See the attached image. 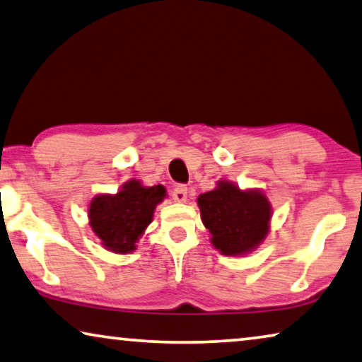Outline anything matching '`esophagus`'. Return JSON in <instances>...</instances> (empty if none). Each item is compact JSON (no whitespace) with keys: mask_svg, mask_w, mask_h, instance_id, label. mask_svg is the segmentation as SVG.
I'll return each instance as SVG.
<instances>
[{"mask_svg":"<svg viewBox=\"0 0 362 362\" xmlns=\"http://www.w3.org/2000/svg\"><path fill=\"white\" fill-rule=\"evenodd\" d=\"M172 198L179 203H185L188 198V190L185 185H177L174 190H172Z\"/></svg>","mask_w":362,"mask_h":362,"instance_id":"34e87169","label":"esophagus"}]
</instances>
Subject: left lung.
I'll list each match as a JSON object with an SVG mask.
<instances>
[{
    "mask_svg": "<svg viewBox=\"0 0 362 362\" xmlns=\"http://www.w3.org/2000/svg\"><path fill=\"white\" fill-rule=\"evenodd\" d=\"M204 227L221 255L243 256L259 246L271 228L272 208L261 190H242L219 180L214 190L198 197Z\"/></svg>",
    "mask_w": 362,
    "mask_h": 362,
    "instance_id": "1",
    "label": "left lung"
}]
</instances>
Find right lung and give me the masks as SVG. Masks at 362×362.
Masks as SVG:
<instances>
[{
  "label": "right lung",
  "instance_id": "right-lung-1",
  "mask_svg": "<svg viewBox=\"0 0 362 362\" xmlns=\"http://www.w3.org/2000/svg\"><path fill=\"white\" fill-rule=\"evenodd\" d=\"M165 197L163 185L145 187L135 179L125 182L116 194H96L88 206L91 230L107 251L132 253Z\"/></svg>",
  "mask_w": 362,
  "mask_h": 362
}]
</instances>
